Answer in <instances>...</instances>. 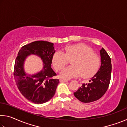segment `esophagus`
Returning a JSON list of instances; mask_svg holds the SVG:
<instances>
[{
    "label": "esophagus",
    "mask_w": 127,
    "mask_h": 127,
    "mask_svg": "<svg viewBox=\"0 0 127 127\" xmlns=\"http://www.w3.org/2000/svg\"><path fill=\"white\" fill-rule=\"evenodd\" d=\"M68 80L67 79H62L60 80V82H68Z\"/></svg>",
    "instance_id": "obj_1"
}]
</instances>
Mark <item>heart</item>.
I'll return each mask as SVG.
<instances>
[{"mask_svg": "<svg viewBox=\"0 0 127 127\" xmlns=\"http://www.w3.org/2000/svg\"><path fill=\"white\" fill-rule=\"evenodd\" d=\"M72 60V65L63 69L61 76L70 79L81 76L83 78L91 77L100 68L101 58L93 49L84 44L69 45L64 48V53L57 51L53 55L52 62L57 71L61 70Z\"/></svg>", "mask_w": 127, "mask_h": 127, "instance_id": "heart-1", "label": "heart"}]
</instances>
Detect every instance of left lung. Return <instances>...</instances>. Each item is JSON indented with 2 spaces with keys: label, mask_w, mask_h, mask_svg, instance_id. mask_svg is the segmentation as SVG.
<instances>
[{
  "label": "left lung",
  "mask_w": 127,
  "mask_h": 127,
  "mask_svg": "<svg viewBox=\"0 0 127 127\" xmlns=\"http://www.w3.org/2000/svg\"><path fill=\"white\" fill-rule=\"evenodd\" d=\"M101 66L89 83H83L74 95L80 101L89 103L100 99L108 89L111 74V58L104 48L100 50Z\"/></svg>",
  "instance_id": "1"
}]
</instances>
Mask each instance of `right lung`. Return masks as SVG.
<instances>
[{"label": "right lung", "mask_w": 127, "mask_h": 127, "mask_svg": "<svg viewBox=\"0 0 127 127\" xmlns=\"http://www.w3.org/2000/svg\"><path fill=\"white\" fill-rule=\"evenodd\" d=\"M55 51L53 43L36 41L23 46L15 61L13 74L17 87L26 98L35 104L48 101L55 95L59 83L58 79L53 78L57 74L51 67ZM31 54L40 57L44 66L40 72L30 76L24 72L23 64Z\"/></svg>", "instance_id": "obj_1"}]
</instances>
